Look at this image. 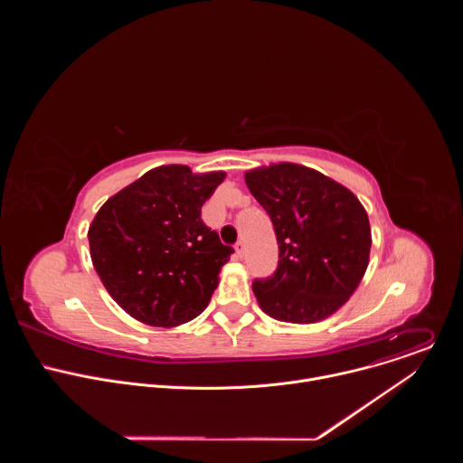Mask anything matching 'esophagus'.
I'll use <instances>...</instances> for the list:
<instances>
[{
	"label": "esophagus",
	"instance_id": "34e87169",
	"mask_svg": "<svg viewBox=\"0 0 463 463\" xmlns=\"http://www.w3.org/2000/svg\"><path fill=\"white\" fill-rule=\"evenodd\" d=\"M236 254H238L240 258L245 254V241H241V240H240V241L236 243Z\"/></svg>",
	"mask_w": 463,
	"mask_h": 463
}]
</instances>
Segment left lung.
Returning a JSON list of instances; mask_svg holds the SVG:
<instances>
[{
  "instance_id": "8db88e82",
  "label": "left lung",
  "mask_w": 463,
  "mask_h": 463,
  "mask_svg": "<svg viewBox=\"0 0 463 463\" xmlns=\"http://www.w3.org/2000/svg\"><path fill=\"white\" fill-rule=\"evenodd\" d=\"M279 240V269L254 280L263 313L313 324L339 311L359 288L372 247L368 214L345 184L304 165L273 163L245 172Z\"/></svg>"
}]
</instances>
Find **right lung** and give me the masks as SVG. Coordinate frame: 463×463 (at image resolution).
I'll list each match as a JSON object with an SVG mask.
<instances>
[{"instance_id": "right-lung-1", "label": "right lung", "mask_w": 463, "mask_h": 463, "mask_svg": "<svg viewBox=\"0 0 463 463\" xmlns=\"http://www.w3.org/2000/svg\"><path fill=\"white\" fill-rule=\"evenodd\" d=\"M225 175L163 165L99 209L88 231L91 261L129 317L174 327L209 306L232 249L202 222V207Z\"/></svg>"}]
</instances>
